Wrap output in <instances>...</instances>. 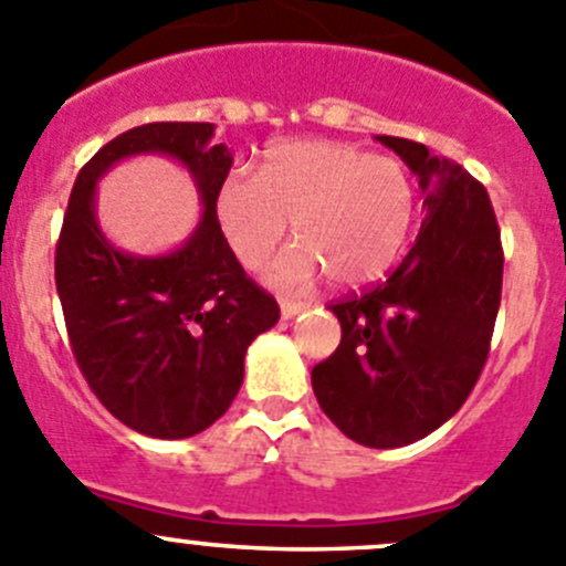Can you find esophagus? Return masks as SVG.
Returning <instances> with one entry per match:
<instances>
[{"instance_id":"esophagus-1","label":"esophagus","mask_w":566,"mask_h":566,"mask_svg":"<svg viewBox=\"0 0 566 566\" xmlns=\"http://www.w3.org/2000/svg\"><path fill=\"white\" fill-rule=\"evenodd\" d=\"M279 306H282V317L287 321V317H295L301 310H304L306 304H301V301H293V298H282L279 301Z\"/></svg>"}]
</instances>
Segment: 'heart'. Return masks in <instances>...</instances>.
Masks as SVG:
<instances>
[{"label": "heart", "instance_id": "b5f03b06", "mask_svg": "<svg viewBox=\"0 0 566 566\" xmlns=\"http://www.w3.org/2000/svg\"><path fill=\"white\" fill-rule=\"evenodd\" d=\"M229 245L254 268L287 234L295 238L268 268L276 287H304L323 271L337 284L376 282L395 262L415 216V185L392 157L365 155L332 140L273 146L256 179L229 177L216 196Z\"/></svg>", "mask_w": 566, "mask_h": 566}]
</instances>
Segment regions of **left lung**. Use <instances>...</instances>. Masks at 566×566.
<instances>
[{
  "instance_id": "left-lung-1",
  "label": "left lung",
  "mask_w": 566,
  "mask_h": 566,
  "mask_svg": "<svg viewBox=\"0 0 566 566\" xmlns=\"http://www.w3.org/2000/svg\"><path fill=\"white\" fill-rule=\"evenodd\" d=\"M376 140L417 174L426 221L384 282L328 304L343 337L312 367V389L345 437L400 448L473 392L501 310L503 245L490 193L459 163L406 137Z\"/></svg>"
}]
</instances>
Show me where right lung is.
Returning <instances> with one entry per match:
<instances>
[{"label":"right lung","instance_id":"right-lung-1","mask_svg":"<svg viewBox=\"0 0 566 566\" xmlns=\"http://www.w3.org/2000/svg\"><path fill=\"white\" fill-rule=\"evenodd\" d=\"M216 124L157 120L113 137L76 174L54 251L71 350L104 409L137 434L185 440L210 429L243 384L256 334L279 321L271 293L245 276L216 212L232 155ZM166 154L191 171L206 212L182 250L118 252L92 212L95 182L124 156Z\"/></svg>","mask_w":566,"mask_h":566}]
</instances>
